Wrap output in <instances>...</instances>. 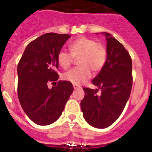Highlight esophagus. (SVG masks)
I'll return each instance as SVG.
<instances>
[{"label":"esophagus","instance_id":"1","mask_svg":"<svg viewBox=\"0 0 152 152\" xmlns=\"http://www.w3.org/2000/svg\"><path fill=\"white\" fill-rule=\"evenodd\" d=\"M73 88H74V89H79V88H80V86H78V85H77V84H73Z\"/></svg>","mask_w":152,"mask_h":152}]
</instances>
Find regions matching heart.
Returning <instances> with one entry per match:
<instances>
[{"label": "heart", "mask_w": 152, "mask_h": 152, "mask_svg": "<svg viewBox=\"0 0 152 152\" xmlns=\"http://www.w3.org/2000/svg\"><path fill=\"white\" fill-rule=\"evenodd\" d=\"M71 53L61 50L58 52L57 61L64 69L69 68L75 59L77 60L78 68L70 70L63 75L65 80L74 84H81L91 77V71L96 73L103 68L107 61V49L101 43L81 36L69 45Z\"/></svg>", "instance_id": "obj_1"}]
</instances>
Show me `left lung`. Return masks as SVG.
Returning a JSON list of instances; mask_svg holds the SVG:
<instances>
[{
  "instance_id": "8db88e82",
  "label": "left lung",
  "mask_w": 152,
  "mask_h": 152,
  "mask_svg": "<svg viewBox=\"0 0 152 152\" xmlns=\"http://www.w3.org/2000/svg\"><path fill=\"white\" fill-rule=\"evenodd\" d=\"M107 61L100 73L92 80L98 89L84 88L85 96L80 108L85 120L95 128L111 126L121 115L129 98L132 86V64L129 52L123 44L108 33Z\"/></svg>"
}]
</instances>
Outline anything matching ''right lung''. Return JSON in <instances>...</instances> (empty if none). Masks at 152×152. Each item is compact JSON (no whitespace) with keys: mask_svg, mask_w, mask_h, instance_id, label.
Returning <instances> with one entry per match:
<instances>
[{"mask_svg":"<svg viewBox=\"0 0 152 152\" xmlns=\"http://www.w3.org/2000/svg\"><path fill=\"white\" fill-rule=\"evenodd\" d=\"M70 37L54 33L42 35L28 44L17 65L19 100L28 117L39 126L55 123L73 92V85L67 80L48 88V83L58 79L57 56Z\"/></svg>","mask_w":152,"mask_h":152,"instance_id":"1","label":"right lung"}]
</instances>
